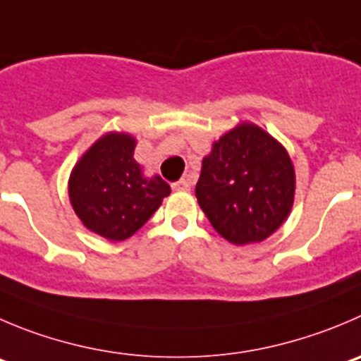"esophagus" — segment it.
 <instances>
[{"mask_svg": "<svg viewBox=\"0 0 361 361\" xmlns=\"http://www.w3.org/2000/svg\"><path fill=\"white\" fill-rule=\"evenodd\" d=\"M171 188H173V191H190L191 190V183L188 180V178H180L178 183L171 184Z\"/></svg>", "mask_w": 361, "mask_h": 361, "instance_id": "34e87169", "label": "esophagus"}]
</instances>
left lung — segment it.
Instances as JSON below:
<instances>
[{"mask_svg":"<svg viewBox=\"0 0 361 361\" xmlns=\"http://www.w3.org/2000/svg\"><path fill=\"white\" fill-rule=\"evenodd\" d=\"M296 173L289 152L262 127L241 122L212 143L195 193L221 238L260 243L290 214Z\"/></svg>","mask_w":361,"mask_h":361,"instance_id":"left-lung-1","label":"left lung"}]
</instances>
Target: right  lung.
I'll return each mask as SVG.
<instances>
[{"instance_id": "obj_1", "label": "right lung", "mask_w": 361, "mask_h": 361, "mask_svg": "<svg viewBox=\"0 0 361 361\" xmlns=\"http://www.w3.org/2000/svg\"><path fill=\"white\" fill-rule=\"evenodd\" d=\"M135 147L136 138L129 133H106L68 177V198L78 218L109 241L136 234L171 191L159 175H143Z\"/></svg>"}]
</instances>
